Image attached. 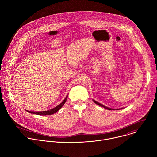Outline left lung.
<instances>
[{
  "instance_id": "left-lung-1",
  "label": "left lung",
  "mask_w": 157,
  "mask_h": 157,
  "mask_svg": "<svg viewBox=\"0 0 157 157\" xmlns=\"http://www.w3.org/2000/svg\"><path fill=\"white\" fill-rule=\"evenodd\" d=\"M93 101H94L96 104H98V105H100V106H101V107H104V108H105V109H108V110H119V109H111V108H109V107H105V106L103 105L102 104H101L98 102L97 101H94V100H93Z\"/></svg>"
}]
</instances>
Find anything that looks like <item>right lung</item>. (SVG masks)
<instances>
[{"mask_svg": "<svg viewBox=\"0 0 157 157\" xmlns=\"http://www.w3.org/2000/svg\"><path fill=\"white\" fill-rule=\"evenodd\" d=\"M67 98H68V96L66 97V98L64 99V101L58 105H57L56 107H55V108L49 110H47V111H41V112H32V111H29V110H27L29 113H31V114H37V115H40V116H47V115H52L53 114H55V113H56L57 111H58L61 107L64 104V103L66 102Z\"/></svg>", "mask_w": 157, "mask_h": 157, "instance_id": "add662e5", "label": "right lung"}]
</instances>
